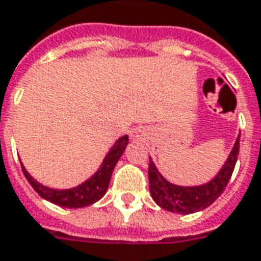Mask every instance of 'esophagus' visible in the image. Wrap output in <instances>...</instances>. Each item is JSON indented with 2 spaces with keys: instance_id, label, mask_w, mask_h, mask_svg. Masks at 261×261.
I'll return each instance as SVG.
<instances>
[{
  "instance_id": "1",
  "label": "esophagus",
  "mask_w": 261,
  "mask_h": 261,
  "mask_svg": "<svg viewBox=\"0 0 261 261\" xmlns=\"http://www.w3.org/2000/svg\"><path fill=\"white\" fill-rule=\"evenodd\" d=\"M130 136L131 140H134V141H142V140H145L147 133H145V130L142 127H136V128L131 130Z\"/></svg>"
}]
</instances>
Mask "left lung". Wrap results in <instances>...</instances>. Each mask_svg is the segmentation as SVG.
Wrapping results in <instances>:
<instances>
[{"label":"left lung","instance_id":"left-lung-1","mask_svg":"<svg viewBox=\"0 0 261 261\" xmlns=\"http://www.w3.org/2000/svg\"><path fill=\"white\" fill-rule=\"evenodd\" d=\"M239 141H241V134L238 137L222 169L218 172V175L213 180L201 186L185 187L170 183L159 173L152 159L149 158L148 177H149V192L153 201L159 207L168 210L170 213L185 214V215L210 207L224 193L225 187L233 173L239 155Z\"/></svg>","mask_w":261,"mask_h":261}]
</instances>
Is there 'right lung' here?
Segmentation results:
<instances>
[{
	"mask_svg": "<svg viewBox=\"0 0 261 261\" xmlns=\"http://www.w3.org/2000/svg\"><path fill=\"white\" fill-rule=\"evenodd\" d=\"M127 144H128V137H120L113 147L110 148L108 155L105 156L96 173L91 176L84 183H81L80 186L67 189V190H56V189L43 186L28 173V170L25 169L23 165H22V170H23V175L28 179V181L31 183V186L35 189V192L40 197H43L44 200L65 208L86 207V205H91L93 202H96L97 200H100L105 196V193L108 192L114 166L124 152Z\"/></svg>",
	"mask_w": 261,
	"mask_h": 261,
	"instance_id": "obj_1",
	"label": "right lung"
}]
</instances>
